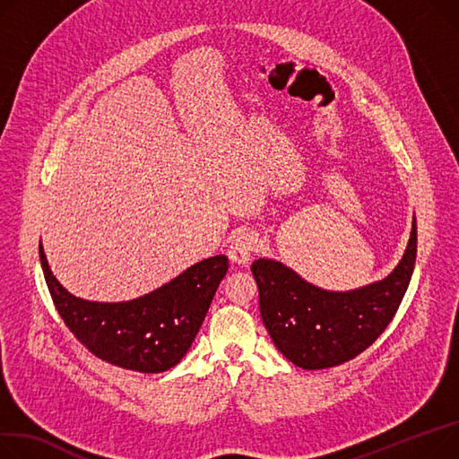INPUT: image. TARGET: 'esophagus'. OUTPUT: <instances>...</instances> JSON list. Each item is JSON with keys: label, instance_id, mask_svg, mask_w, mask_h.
<instances>
[{"label": "esophagus", "instance_id": "esophagus-1", "mask_svg": "<svg viewBox=\"0 0 459 459\" xmlns=\"http://www.w3.org/2000/svg\"><path fill=\"white\" fill-rule=\"evenodd\" d=\"M256 246H258L256 234H253V232H239V234H236L232 238L227 255H229V258L232 262L243 265V264H247L251 260V255L255 253Z\"/></svg>", "mask_w": 459, "mask_h": 459}]
</instances>
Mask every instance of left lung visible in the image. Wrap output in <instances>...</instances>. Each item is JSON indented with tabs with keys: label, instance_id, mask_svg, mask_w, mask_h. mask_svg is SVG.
Masks as SVG:
<instances>
[{
	"label": "left lung",
	"instance_id": "left-lung-1",
	"mask_svg": "<svg viewBox=\"0 0 459 459\" xmlns=\"http://www.w3.org/2000/svg\"><path fill=\"white\" fill-rule=\"evenodd\" d=\"M417 256L413 218L406 253L391 274L352 291L321 290L282 262L258 258L251 271L258 286L260 316L271 340L297 368L316 371L342 365L387 328L411 281Z\"/></svg>",
	"mask_w": 459,
	"mask_h": 459
}]
</instances>
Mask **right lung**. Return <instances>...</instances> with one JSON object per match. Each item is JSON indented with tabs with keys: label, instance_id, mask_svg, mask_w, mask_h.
Here are the masks:
<instances>
[{
	"label": "right lung",
	"instance_id": "add662e5",
	"mask_svg": "<svg viewBox=\"0 0 459 459\" xmlns=\"http://www.w3.org/2000/svg\"><path fill=\"white\" fill-rule=\"evenodd\" d=\"M39 253L55 308L70 332L91 354L138 373H164L185 358L229 269V258L218 255L138 299L96 302L60 286L42 243Z\"/></svg>",
	"mask_w": 459,
	"mask_h": 459
}]
</instances>
